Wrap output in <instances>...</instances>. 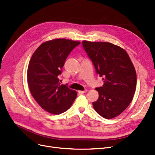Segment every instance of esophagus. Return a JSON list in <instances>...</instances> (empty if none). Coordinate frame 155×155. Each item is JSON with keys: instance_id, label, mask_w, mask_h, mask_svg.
<instances>
[{"instance_id": "esophagus-1", "label": "esophagus", "mask_w": 155, "mask_h": 155, "mask_svg": "<svg viewBox=\"0 0 155 155\" xmlns=\"http://www.w3.org/2000/svg\"><path fill=\"white\" fill-rule=\"evenodd\" d=\"M87 92V90H85V91H78V92L79 93V94H84V93H86Z\"/></svg>"}]
</instances>
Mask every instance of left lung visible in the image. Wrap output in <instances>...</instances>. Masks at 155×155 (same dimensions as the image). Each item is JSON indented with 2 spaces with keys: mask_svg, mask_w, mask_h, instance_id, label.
I'll return each instance as SVG.
<instances>
[{
  "mask_svg": "<svg viewBox=\"0 0 155 155\" xmlns=\"http://www.w3.org/2000/svg\"><path fill=\"white\" fill-rule=\"evenodd\" d=\"M82 46L96 73L103 77V86L95 88L99 99L93 107L105 119L116 117L133 99L137 82L134 65L124 49L112 43L83 41Z\"/></svg>",
  "mask_w": 155,
  "mask_h": 155,
  "instance_id": "obj_1",
  "label": "left lung"
}]
</instances>
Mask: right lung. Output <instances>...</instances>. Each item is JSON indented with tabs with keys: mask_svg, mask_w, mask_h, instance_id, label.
Segmentation results:
<instances>
[{
	"mask_svg": "<svg viewBox=\"0 0 155 155\" xmlns=\"http://www.w3.org/2000/svg\"><path fill=\"white\" fill-rule=\"evenodd\" d=\"M80 43L54 39L41 45L29 61L27 79L30 92L41 108L53 114L67 111L77 96L75 91L61 85L58 75L70 53Z\"/></svg>",
	"mask_w": 155,
	"mask_h": 155,
	"instance_id": "1",
	"label": "right lung"
}]
</instances>
